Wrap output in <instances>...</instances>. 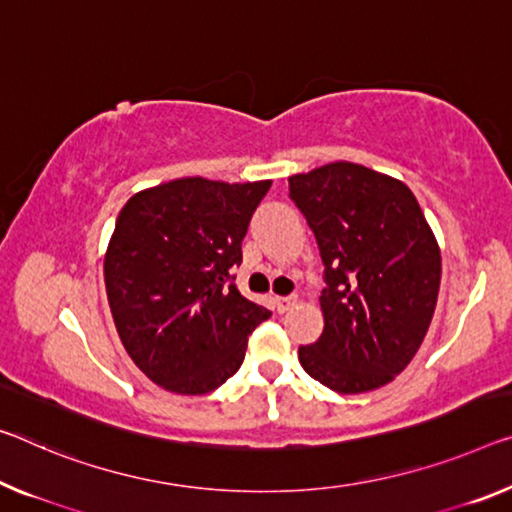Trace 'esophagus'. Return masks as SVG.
I'll use <instances>...</instances> for the list:
<instances>
[{
  "label": "esophagus",
  "mask_w": 512,
  "mask_h": 512,
  "mask_svg": "<svg viewBox=\"0 0 512 512\" xmlns=\"http://www.w3.org/2000/svg\"><path fill=\"white\" fill-rule=\"evenodd\" d=\"M300 302V297L297 295H288V297H274V309H277L279 313H286L293 309V306Z\"/></svg>",
  "instance_id": "1"
}]
</instances>
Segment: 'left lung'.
<instances>
[{
	"label": "left lung",
	"mask_w": 512,
	"mask_h": 512,
	"mask_svg": "<svg viewBox=\"0 0 512 512\" xmlns=\"http://www.w3.org/2000/svg\"><path fill=\"white\" fill-rule=\"evenodd\" d=\"M316 235L325 329L300 364L338 393L391 382L421 348L435 313L442 256L419 201L400 180L352 162L288 178Z\"/></svg>",
	"instance_id": "left-lung-1"
}]
</instances>
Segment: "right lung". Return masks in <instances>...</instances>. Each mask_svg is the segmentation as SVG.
Segmentation results:
<instances>
[{
  "label": "right lung",
  "instance_id": "add662e5",
  "mask_svg": "<svg viewBox=\"0 0 512 512\" xmlns=\"http://www.w3.org/2000/svg\"><path fill=\"white\" fill-rule=\"evenodd\" d=\"M272 180L178 178L132 196L116 217L105 286L123 348L162 389L201 396L238 371L270 318L233 283L242 238Z\"/></svg>",
  "mask_w": 512,
  "mask_h": 512
}]
</instances>
